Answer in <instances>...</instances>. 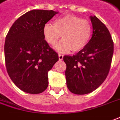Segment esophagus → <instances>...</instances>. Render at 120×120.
Masks as SVG:
<instances>
[{"label": "esophagus", "mask_w": 120, "mask_h": 120, "mask_svg": "<svg viewBox=\"0 0 120 120\" xmlns=\"http://www.w3.org/2000/svg\"><path fill=\"white\" fill-rule=\"evenodd\" d=\"M58 58H59V60H63L64 56L62 54H58Z\"/></svg>", "instance_id": "obj_1"}]
</instances>
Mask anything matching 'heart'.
Listing matches in <instances>:
<instances>
[{"mask_svg":"<svg viewBox=\"0 0 120 120\" xmlns=\"http://www.w3.org/2000/svg\"><path fill=\"white\" fill-rule=\"evenodd\" d=\"M44 38L49 45L53 46L61 37L63 39L54 46L60 52H67L71 50L78 52L89 43L92 33L90 22L76 15L67 14L55 19L54 26L46 23L43 29Z\"/></svg>","mask_w":120,"mask_h":120,"instance_id":"1","label":"heart"}]
</instances>
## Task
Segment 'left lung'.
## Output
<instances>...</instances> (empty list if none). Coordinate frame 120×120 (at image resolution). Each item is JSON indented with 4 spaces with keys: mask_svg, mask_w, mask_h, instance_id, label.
Wrapping results in <instances>:
<instances>
[{
    "mask_svg": "<svg viewBox=\"0 0 120 120\" xmlns=\"http://www.w3.org/2000/svg\"><path fill=\"white\" fill-rule=\"evenodd\" d=\"M92 37L74 56H64L68 89L74 94H85L97 89L108 75L114 52V43L108 29L95 15L90 16Z\"/></svg>",
    "mask_w": 120,
    "mask_h": 120,
    "instance_id": "8db88e82",
    "label": "left lung"
}]
</instances>
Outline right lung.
I'll use <instances>...</instances> for the list:
<instances>
[{"label": "right lung", "instance_id": "1", "mask_svg": "<svg viewBox=\"0 0 120 120\" xmlns=\"http://www.w3.org/2000/svg\"><path fill=\"white\" fill-rule=\"evenodd\" d=\"M58 12L33 10L13 23L6 37V68L10 79L22 91L43 93L49 85L48 72L58 55L45 40L43 29Z\"/></svg>", "mask_w": 120, "mask_h": 120}]
</instances>
